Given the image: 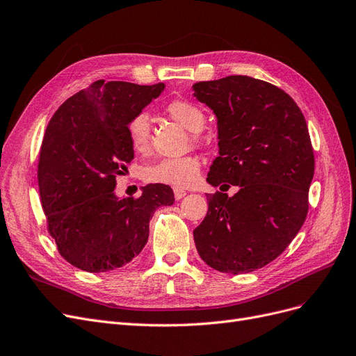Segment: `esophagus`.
<instances>
[{"instance_id":"obj_1","label":"esophagus","mask_w":356,"mask_h":356,"mask_svg":"<svg viewBox=\"0 0 356 356\" xmlns=\"http://www.w3.org/2000/svg\"><path fill=\"white\" fill-rule=\"evenodd\" d=\"M185 195H186V191H183V189H180V188H176V189H175V198H176V200H181Z\"/></svg>"}]
</instances>
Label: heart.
I'll list each match as a JSON object with an SVG mask.
<instances>
[{
	"label": "heart",
	"mask_w": 356,
	"mask_h": 356,
	"mask_svg": "<svg viewBox=\"0 0 356 356\" xmlns=\"http://www.w3.org/2000/svg\"><path fill=\"white\" fill-rule=\"evenodd\" d=\"M164 113L191 131L195 143L201 140L200 130L205 124V114L198 105L186 99H171L164 105ZM126 136L130 147L138 154L151 151V123L147 113H136L126 123ZM201 161L196 155L165 158L143 170V179L149 183H161L175 188H188L200 177Z\"/></svg>",
	"instance_id": "obj_1"
}]
</instances>
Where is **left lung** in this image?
Returning a JSON list of instances; mask_svg holds the SVG:
<instances>
[{"label":"left lung","mask_w":356,"mask_h":356,"mask_svg":"<svg viewBox=\"0 0 356 356\" xmlns=\"http://www.w3.org/2000/svg\"><path fill=\"white\" fill-rule=\"evenodd\" d=\"M218 120L220 155L208 173V213L193 230L201 258L221 273L266 267L293 241L308 214L314 149L305 117L286 92L249 76L193 85Z\"/></svg>","instance_id":"8db88e82"}]
</instances>
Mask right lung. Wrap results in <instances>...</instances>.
Listing matches in <instances>:
<instances>
[{
	"mask_svg": "<svg viewBox=\"0 0 356 356\" xmlns=\"http://www.w3.org/2000/svg\"><path fill=\"white\" fill-rule=\"evenodd\" d=\"M163 89L99 79L51 117L39 149V196L49 236L77 268L102 273L127 264L147 243L155 209L175 202L170 186L158 183L138 198L114 195L115 176L134 160L126 123Z\"/></svg>",
	"mask_w": 356,
	"mask_h": 356,
	"instance_id": "1",
	"label": "right lung"
}]
</instances>
